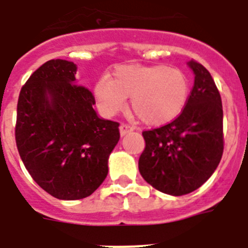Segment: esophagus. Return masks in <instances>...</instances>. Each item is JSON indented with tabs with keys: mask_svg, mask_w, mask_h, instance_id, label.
<instances>
[{
	"mask_svg": "<svg viewBox=\"0 0 248 248\" xmlns=\"http://www.w3.org/2000/svg\"><path fill=\"white\" fill-rule=\"evenodd\" d=\"M133 130V128L129 125H126V124H122V125L119 126V133H120V136H124L126 135L128 133H130V131Z\"/></svg>",
	"mask_w": 248,
	"mask_h": 248,
	"instance_id": "1",
	"label": "esophagus"
}]
</instances>
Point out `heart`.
<instances>
[{"label":"heart","mask_w":248,"mask_h":248,"mask_svg":"<svg viewBox=\"0 0 248 248\" xmlns=\"http://www.w3.org/2000/svg\"><path fill=\"white\" fill-rule=\"evenodd\" d=\"M94 99L102 114L112 117L130 97L131 112L147 125L176 119L187 104L189 83L177 67L163 65H120L112 78L103 76L94 86Z\"/></svg>","instance_id":"heart-1"}]
</instances>
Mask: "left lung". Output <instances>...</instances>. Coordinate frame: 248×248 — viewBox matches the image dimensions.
Masks as SVG:
<instances>
[{"instance_id":"obj_1","label":"left lung","mask_w":248,"mask_h":248,"mask_svg":"<svg viewBox=\"0 0 248 248\" xmlns=\"http://www.w3.org/2000/svg\"><path fill=\"white\" fill-rule=\"evenodd\" d=\"M188 66L194 86L181 114L167 125L142 133L139 158L142 178L166 194L198 189L214 173L224 151L221 97L208 70L197 61Z\"/></svg>"}]
</instances>
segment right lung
Here are the masks:
<instances>
[{
  "instance_id": "right-lung-1",
  "label": "right lung",
  "mask_w": 248,
  "mask_h": 248,
  "mask_svg": "<svg viewBox=\"0 0 248 248\" xmlns=\"http://www.w3.org/2000/svg\"><path fill=\"white\" fill-rule=\"evenodd\" d=\"M72 61L49 60L22 87L16 142L31 178L49 194L76 201L92 194L108 174L119 124L97 115L92 93L77 85Z\"/></svg>"
}]
</instances>
